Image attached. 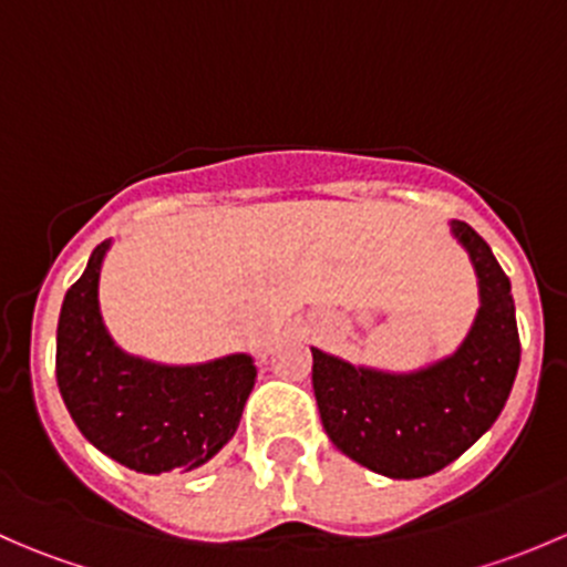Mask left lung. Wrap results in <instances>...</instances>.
Instances as JSON below:
<instances>
[{
  "label": "left lung",
  "mask_w": 567,
  "mask_h": 567,
  "mask_svg": "<svg viewBox=\"0 0 567 567\" xmlns=\"http://www.w3.org/2000/svg\"><path fill=\"white\" fill-rule=\"evenodd\" d=\"M480 285V310L458 351L414 370L353 368L312 348L320 422L340 453L392 480L439 472L496 422L522 359L511 279L488 244L453 219Z\"/></svg>",
  "instance_id": "left-lung-1"
}]
</instances>
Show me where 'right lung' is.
I'll return each mask as SVG.
<instances>
[{"mask_svg":"<svg viewBox=\"0 0 567 567\" xmlns=\"http://www.w3.org/2000/svg\"><path fill=\"white\" fill-rule=\"evenodd\" d=\"M104 241L71 285L56 323V386L93 447L142 474L203 466L241 422L257 368L247 353L156 364L114 346L99 307Z\"/></svg>","mask_w":567,"mask_h":567,"instance_id":"right-lung-1","label":"right lung"}]
</instances>
